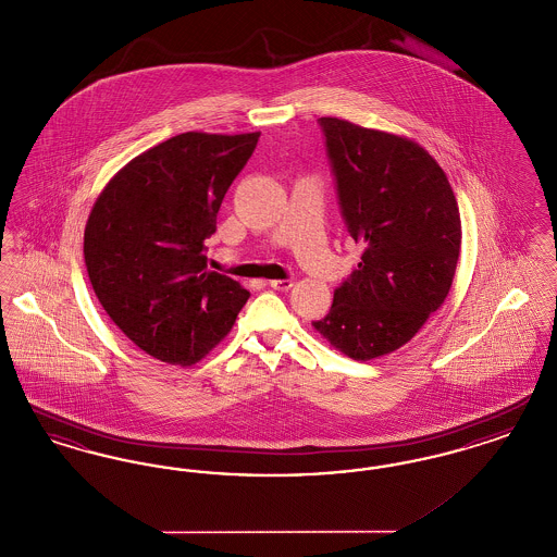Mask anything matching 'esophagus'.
<instances>
[{"label":"esophagus","instance_id":"1","mask_svg":"<svg viewBox=\"0 0 557 557\" xmlns=\"http://www.w3.org/2000/svg\"><path fill=\"white\" fill-rule=\"evenodd\" d=\"M269 286H271L273 290L288 292L292 286H294V282H292L290 277H286V280H271Z\"/></svg>","mask_w":557,"mask_h":557}]
</instances>
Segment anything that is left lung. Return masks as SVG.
<instances>
[{
	"label": "left lung",
	"mask_w": 557,
	"mask_h": 557,
	"mask_svg": "<svg viewBox=\"0 0 557 557\" xmlns=\"http://www.w3.org/2000/svg\"><path fill=\"white\" fill-rule=\"evenodd\" d=\"M346 232L361 261L313 321L330 345L370 361L409 343L447 298L461 219L447 175L424 148L348 121H318Z\"/></svg>",
	"instance_id": "1"
}]
</instances>
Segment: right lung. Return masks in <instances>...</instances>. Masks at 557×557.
Returning <instances> with one entry per match:
<instances>
[{
	"label": "right lung",
	"instance_id": "1",
	"mask_svg": "<svg viewBox=\"0 0 557 557\" xmlns=\"http://www.w3.org/2000/svg\"><path fill=\"white\" fill-rule=\"evenodd\" d=\"M259 137L175 135L123 166L87 219L83 255L98 300L133 345L164 363L200 361L250 296L207 269L205 239Z\"/></svg>",
	"mask_w": 557,
	"mask_h": 557
}]
</instances>
